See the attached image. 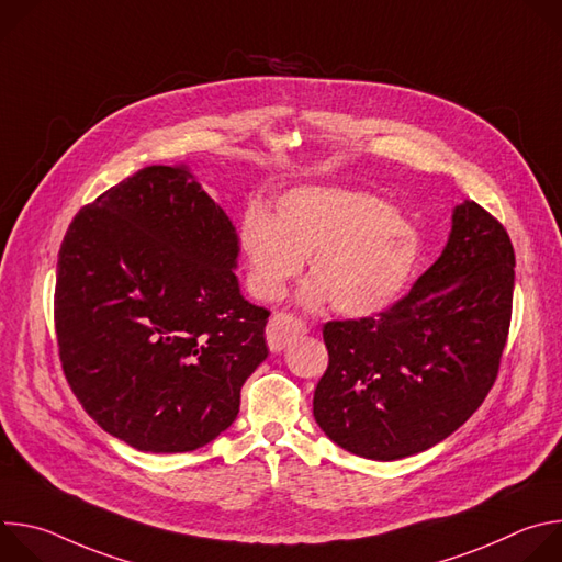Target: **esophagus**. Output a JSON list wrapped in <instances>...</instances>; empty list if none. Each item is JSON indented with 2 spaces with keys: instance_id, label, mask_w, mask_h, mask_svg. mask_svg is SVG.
<instances>
[{
  "instance_id": "1",
  "label": "esophagus",
  "mask_w": 562,
  "mask_h": 562,
  "mask_svg": "<svg viewBox=\"0 0 562 562\" xmlns=\"http://www.w3.org/2000/svg\"><path fill=\"white\" fill-rule=\"evenodd\" d=\"M306 334V323L291 313H276L267 325V342L271 351H282L293 338Z\"/></svg>"
}]
</instances>
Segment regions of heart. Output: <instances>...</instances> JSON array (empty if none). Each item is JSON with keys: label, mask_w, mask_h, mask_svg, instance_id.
Wrapping results in <instances>:
<instances>
[{"label": "heart", "mask_w": 562, "mask_h": 562, "mask_svg": "<svg viewBox=\"0 0 562 562\" xmlns=\"http://www.w3.org/2000/svg\"><path fill=\"white\" fill-rule=\"evenodd\" d=\"M239 247L256 297L276 302L302 273V300H331L338 313L362 317L389 308L414 278L420 237L414 224L375 195L302 187L282 195L276 215L251 204L239 220Z\"/></svg>", "instance_id": "b5f03b06"}]
</instances>
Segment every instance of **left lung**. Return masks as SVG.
I'll list each match as a JSON object with an SVG mask.
<instances>
[{
    "instance_id": "obj_1",
    "label": "left lung",
    "mask_w": 562,
    "mask_h": 562,
    "mask_svg": "<svg viewBox=\"0 0 562 562\" xmlns=\"http://www.w3.org/2000/svg\"><path fill=\"white\" fill-rule=\"evenodd\" d=\"M516 256L480 204L453 211L442 256L389 308L323 327L313 416L336 445L400 460L451 436L492 391L512 325Z\"/></svg>"
}]
</instances>
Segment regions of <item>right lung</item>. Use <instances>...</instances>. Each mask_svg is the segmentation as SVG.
Returning <instances> with one entry per match:
<instances>
[{"instance_id": "obj_1", "label": "right lung", "mask_w": 562, "mask_h": 562, "mask_svg": "<svg viewBox=\"0 0 562 562\" xmlns=\"http://www.w3.org/2000/svg\"><path fill=\"white\" fill-rule=\"evenodd\" d=\"M237 235L187 165H155L72 217L57 260L64 375L111 436L150 453L215 440L269 356V311L243 297Z\"/></svg>"}]
</instances>
